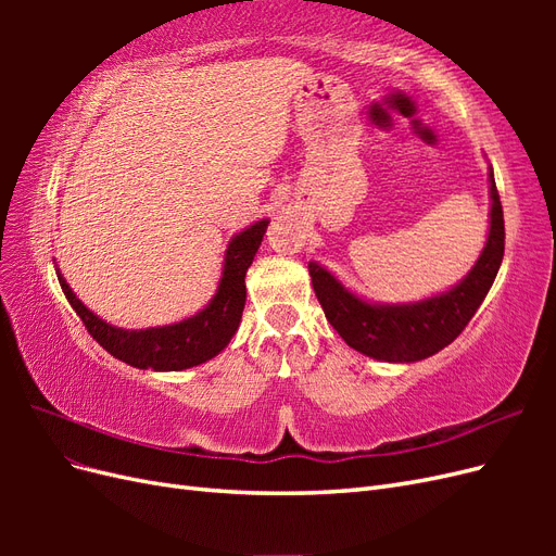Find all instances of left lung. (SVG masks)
I'll return each instance as SVG.
<instances>
[{"label": "left lung", "instance_id": "left-lung-1", "mask_svg": "<svg viewBox=\"0 0 556 556\" xmlns=\"http://www.w3.org/2000/svg\"><path fill=\"white\" fill-rule=\"evenodd\" d=\"M490 233L480 257L468 276L443 294L415 304H371L345 290L325 266L311 262L315 296L341 339L366 357L394 364L427 359L457 339L490 292L506 248L494 172H490Z\"/></svg>", "mask_w": 556, "mask_h": 556}]
</instances>
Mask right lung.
Instances as JSON below:
<instances>
[{"instance_id": "1", "label": "right lung", "mask_w": 556, "mask_h": 556, "mask_svg": "<svg viewBox=\"0 0 556 556\" xmlns=\"http://www.w3.org/2000/svg\"><path fill=\"white\" fill-rule=\"evenodd\" d=\"M268 220H257L227 245L223 278L217 282L215 296L204 311L180 319L174 325L150 329H121L104 323L72 292L58 268L62 292L70 301L80 323L86 325L92 339L115 359L134 368H153V371H182L213 359L229 345L237 333L245 306V274L262 245Z\"/></svg>"}]
</instances>
